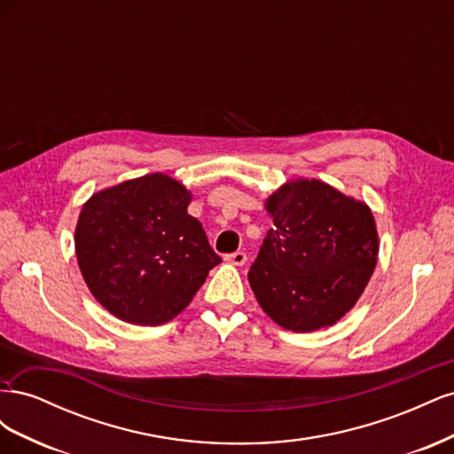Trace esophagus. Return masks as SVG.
<instances>
[{"instance_id": "1", "label": "esophagus", "mask_w": 454, "mask_h": 454, "mask_svg": "<svg viewBox=\"0 0 454 454\" xmlns=\"http://www.w3.org/2000/svg\"><path fill=\"white\" fill-rule=\"evenodd\" d=\"M225 261H229V263L237 265V267H242L246 263V254L244 252H235V254H229L225 255Z\"/></svg>"}]
</instances>
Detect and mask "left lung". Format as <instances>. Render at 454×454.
Wrapping results in <instances>:
<instances>
[{
    "label": "left lung",
    "instance_id": "1",
    "mask_svg": "<svg viewBox=\"0 0 454 454\" xmlns=\"http://www.w3.org/2000/svg\"><path fill=\"white\" fill-rule=\"evenodd\" d=\"M265 210L272 227L248 272L257 303L295 333L337 324L377 265L371 208L329 184L297 177L274 191Z\"/></svg>",
    "mask_w": 454,
    "mask_h": 454
}]
</instances>
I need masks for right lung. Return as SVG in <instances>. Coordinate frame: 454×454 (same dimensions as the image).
<instances>
[{
  "label": "right lung",
  "mask_w": 454,
  "mask_h": 454,
  "mask_svg": "<svg viewBox=\"0 0 454 454\" xmlns=\"http://www.w3.org/2000/svg\"><path fill=\"white\" fill-rule=\"evenodd\" d=\"M193 199L174 177L145 174L94 193L81 208L75 255L94 299L119 320L160 325L176 318L219 261Z\"/></svg>",
  "instance_id": "right-lung-1"
}]
</instances>
